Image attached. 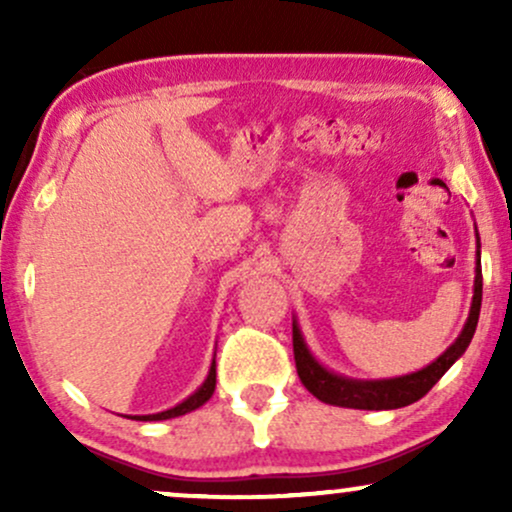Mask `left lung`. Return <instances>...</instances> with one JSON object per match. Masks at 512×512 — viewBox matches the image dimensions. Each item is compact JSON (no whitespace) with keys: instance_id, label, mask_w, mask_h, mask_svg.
Listing matches in <instances>:
<instances>
[{"instance_id":"obj_1","label":"left lung","mask_w":512,"mask_h":512,"mask_svg":"<svg viewBox=\"0 0 512 512\" xmlns=\"http://www.w3.org/2000/svg\"><path fill=\"white\" fill-rule=\"evenodd\" d=\"M477 248L479 236H477ZM481 310V252L477 250V276H474V296L472 308H469V317L464 322L460 337L452 342L448 349L440 354L431 366L416 370V373L402 375V378H387V380H354L344 378V375L332 373L325 366L317 363V358L310 354L308 344H305L301 327L293 320V358H296L298 378L305 385L310 395H315L320 402L334 404V407L346 409H399L407 404L419 402L421 397L431 390L445 375L452 363L467 351L469 342H472L474 330H477Z\"/></svg>"}]
</instances>
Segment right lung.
<instances>
[{"label": "right lung", "mask_w": 512, "mask_h": 512, "mask_svg": "<svg viewBox=\"0 0 512 512\" xmlns=\"http://www.w3.org/2000/svg\"><path fill=\"white\" fill-rule=\"evenodd\" d=\"M214 387H216V361H211L209 375H207V380H204V383H202V387H199V390L195 392V395L187 397L185 402H180L178 407L166 409V411H158V414L127 416V419H137V421H166V419H175V416L187 414V411H195V409L202 407L204 402H209V397L214 395Z\"/></svg>", "instance_id": "right-lung-1"}]
</instances>
